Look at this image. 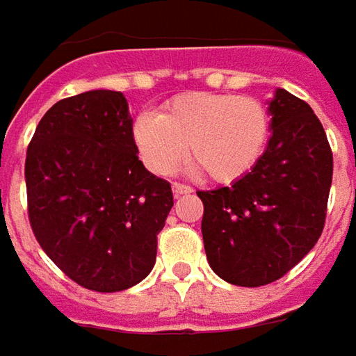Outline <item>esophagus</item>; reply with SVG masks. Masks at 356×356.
<instances>
[{"label":"esophagus","instance_id":"obj_1","mask_svg":"<svg viewBox=\"0 0 356 356\" xmlns=\"http://www.w3.org/2000/svg\"><path fill=\"white\" fill-rule=\"evenodd\" d=\"M172 192L176 197H180V195H188V193H192L193 190L190 188V186H184V184H178V182H174L172 184Z\"/></svg>","mask_w":356,"mask_h":356}]
</instances>
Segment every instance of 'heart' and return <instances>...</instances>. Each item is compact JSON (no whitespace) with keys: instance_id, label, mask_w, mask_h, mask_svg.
I'll list each match as a JSON object with an SVG mask.
<instances>
[{"instance_id":"1","label":"heart","mask_w":356,"mask_h":356,"mask_svg":"<svg viewBox=\"0 0 356 356\" xmlns=\"http://www.w3.org/2000/svg\"><path fill=\"white\" fill-rule=\"evenodd\" d=\"M141 161L153 172H176L186 159L217 184L252 172L266 151L269 114L259 100L220 92H188L156 114L141 112L131 124Z\"/></svg>"}]
</instances>
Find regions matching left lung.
Masks as SVG:
<instances>
[{
	"label": "left lung",
	"mask_w": 356,
	"mask_h": 356,
	"mask_svg": "<svg viewBox=\"0 0 356 356\" xmlns=\"http://www.w3.org/2000/svg\"><path fill=\"white\" fill-rule=\"evenodd\" d=\"M269 141L248 176L197 192L211 269L230 285L261 286L285 275L323 230L333 156L314 110L285 89L267 100Z\"/></svg>",
	"instance_id": "obj_1"
}]
</instances>
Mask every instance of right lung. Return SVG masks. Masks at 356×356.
I'll return each instance as SVG.
<instances>
[{
    "mask_svg": "<svg viewBox=\"0 0 356 356\" xmlns=\"http://www.w3.org/2000/svg\"><path fill=\"white\" fill-rule=\"evenodd\" d=\"M131 124L122 92L87 90L56 102L26 149L34 236L65 275L99 293L151 273L174 205L170 184L139 161Z\"/></svg>",
    "mask_w": 356,
    "mask_h": 356,
    "instance_id": "right-lung-1",
    "label": "right lung"
}]
</instances>
